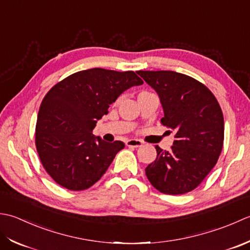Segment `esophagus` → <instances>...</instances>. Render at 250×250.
I'll return each instance as SVG.
<instances>
[{
	"label": "esophagus",
	"instance_id": "obj_1",
	"mask_svg": "<svg viewBox=\"0 0 250 250\" xmlns=\"http://www.w3.org/2000/svg\"><path fill=\"white\" fill-rule=\"evenodd\" d=\"M125 144H126L127 146L139 147V146H141L142 145H144V142H142L141 140H138V139H128V140H126Z\"/></svg>",
	"mask_w": 250,
	"mask_h": 250
}]
</instances>
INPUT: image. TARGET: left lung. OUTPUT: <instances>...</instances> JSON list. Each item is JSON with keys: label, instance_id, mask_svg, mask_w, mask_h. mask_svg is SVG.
Wrapping results in <instances>:
<instances>
[{"label": "left lung", "instance_id": "obj_1", "mask_svg": "<svg viewBox=\"0 0 250 250\" xmlns=\"http://www.w3.org/2000/svg\"><path fill=\"white\" fill-rule=\"evenodd\" d=\"M160 97L161 123L175 131L174 146H159L146 175L156 190L178 195L194 190L216 165L225 138V122L216 97L195 79L175 71H138Z\"/></svg>", "mask_w": 250, "mask_h": 250}]
</instances>
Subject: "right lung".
<instances>
[{"mask_svg":"<svg viewBox=\"0 0 250 250\" xmlns=\"http://www.w3.org/2000/svg\"><path fill=\"white\" fill-rule=\"evenodd\" d=\"M144 84L134 71L93 68L69 75L41 104L35 145L48 175L71 191L88 189L105 174L124 142L93 135L109 106L132 86Z\"/></svg>","mask_w":250,"mask_h":250,"instance_id":"1","label":"right lung"}]
</instances>
